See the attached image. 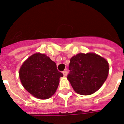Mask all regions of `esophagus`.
<instances>
[{"instance_id":"1","label":"esophagus","mask_w":124,"mask_h":124,"mask_svg":"<svg viewBox=\"0 0 124 124\" xmlns=\"http://www.w3.org/2000/svg\"><path fill=\"white\" fill-rule=\"evenodd\" d=\"M63 74H64V76L66 77V76H67V75H68V71H67L66 70L64 71H63Z\"/></svg>"}]
</instances>
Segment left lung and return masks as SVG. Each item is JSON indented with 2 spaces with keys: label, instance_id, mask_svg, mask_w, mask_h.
Listing matches in <instances>:
<instances>
[{
  "label": "left lung",
  "instance_id": "obj_1",
  "mask_svg": "<svg viewBox=\"0 0 124 124\" xmlns=\"http://www.w3.org/2000/svg\"><path fill=\"white\" fill-rule=\"evenodd\" d=\"M68 75L73 90L88 96L100 89L108 75L109 66L105 59L96 53H79L70 59Z\"/></svg>",
  "mask_w": 124,
  "mask_h": 124
}]
</instances>
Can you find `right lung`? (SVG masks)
Wrapping results in <instances>:
<instances>
[{
	"instance_id": "add662e5",
	"label": "right lung",
	"mask_w": 124,
	"mask_h": 124,
	"mask_svg": "<svg viewBox=\"0 0 124 124\" xmlns=\"http://www.w3.org/2000/svg\"><path fill=\"white\" fill-rule=\"evenodd\" d=\"M19 75L26 91L41 100L49 99L55 93L60 78L63 77L55 62L39 53L31 55L23 62Z\"/></svg>"
}]
</instances>
